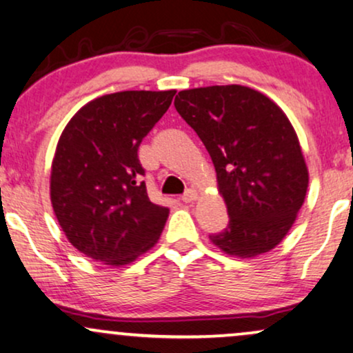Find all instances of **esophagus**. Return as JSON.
<instances>
[{
	"label": "esophagus",
	"instance_id": "1",
	"mask_svg": "<svg viewBox=\"0 0 353 353\" xmlns=\"http://www.w3.org/2000/svg\"><path fill=\"white\" fill-rule=\"evenodd\" d=\"M196 198H198V194L194 190H186L185 194H181V201L183 203H193Z\"/></svg>",
	"mask_w": 353,
	"mask_h": 353
}]
</instances>
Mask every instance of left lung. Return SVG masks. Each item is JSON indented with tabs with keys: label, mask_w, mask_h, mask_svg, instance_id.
<instances>
[{
	"label": "left lung",
	"mask_w": 353,
	"mask_h": 353,
	"mask_svg": "<svg viewBox=\"0 0 353 353\" xmlns=\"http://www.w3.org/2000/svg\"><path fill=\"white\" fill-rule=\"evenodd\" d=\"M175 108L210 152L228 206V228L211 242L242 259L272 250L296 219L310 181L288 117L241 85L180 91Z\"/></svg>",
	"instance_id": "1"
}]
</instances>
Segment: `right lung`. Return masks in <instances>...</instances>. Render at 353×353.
I'll list each match as a JSON object with an SVG mask.
<instances>
[{
	"mask_svg": "<svg viewBox=\"0 0 353 353\" xmlns=\"http://www.w3.org/2000/svg\"><path fill=\"white\" fill-rule=\"evenodd\" d=\"M175 93L104 94L85 104L60 136L52 206L72 245L97 262H134L162 234L170 211L149 199L137 150Z\"/></svg>",
	"mask_w": 353,
	"mask_h": 353,
	"instance_id": "1",
	"label": "right lung"
}]
</instances>
